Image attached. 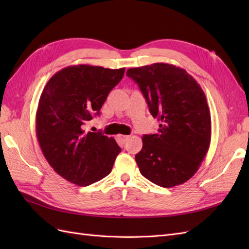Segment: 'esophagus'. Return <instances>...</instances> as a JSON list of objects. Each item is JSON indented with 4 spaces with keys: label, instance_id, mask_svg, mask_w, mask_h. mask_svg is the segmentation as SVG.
Instances as JSON below:
<instances>
[{
    "label": "esophagus",
    "instance_id": "esophagus-1",
    "mask_svg": "<svg viewBox=\"0 0 249 249\" xmlns=\"http://www.w3.org/2000/svg\"><path fill=\"white\" fill-rule=\"evenodd\" d=\"M118 139L124 143L127 139H129V136H126V135H118Z\"/></svg>",
    "mask_w": 249,
    "mask_h": 249
}]
</instances>
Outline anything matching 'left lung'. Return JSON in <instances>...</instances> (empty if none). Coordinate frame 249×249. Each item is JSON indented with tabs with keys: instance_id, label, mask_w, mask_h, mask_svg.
<instances>
[{
	"instance_id": "obj_1",
	"label": "left lung",
	"mask_w": 249,
	"mask_h": 249,
	"mask_svg": "<svg viewBox=\"0 0 249 249\" xmlns=\"http://www.w3.org/2000/svg\"><path fill=\"white\" fill-rule=\"evenodd\" d=\"M144 95L150 114L161 123L157 134L142 137L135 156L141 175L171 188L190 179L211 142V114L205 92L178 66L154 63L126 71Z\"/></svg>"
}]
</instances>
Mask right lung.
Listing matches in <instances>:
<instances>
[{"instance_id": "add662e5", "label": "right lung", "mask_w": 249, "mask_h": 249, "mask_svg": "<svg viewBox=\"0 0 249 249\" xmlns=\"http://www.w3.org/2000/svg\"><path fill=\"white\" fill-rule=\"evenodd\" d=\"M124 73V69L71 65L56 72L42 90L37 140L51 167L72 184L88 186L107 177L122 150L114 138L83 129L100 114Z\"/></svg>"}]
</instances>
